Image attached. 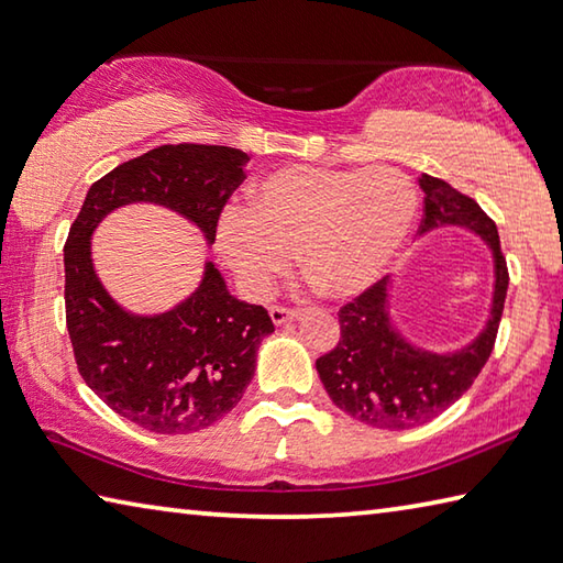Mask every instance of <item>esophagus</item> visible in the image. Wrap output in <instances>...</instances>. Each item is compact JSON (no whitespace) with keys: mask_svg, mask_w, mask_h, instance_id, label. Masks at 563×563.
Wrapping results in <instances>:
<instances>
[{"mask_svg":"<svg viewBox=\"0 0 563 563\" xmlns=\"http://www.w3.org/2000/svg\"><path fill=\"white\" fill-rule=\"evenodd\" d=\"M269 316H272V323H274V325H282V323H286V321H294V318L299 316V311H296V309H286V306H272Z\"/></svg>","mask_w":563,"mask_h":563,"instance_id":"esophagus-1","label":"esophagus"}]
</instances>
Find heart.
Masks as SVG:
<instances>
[{
  "mask_svg": "<svg viewBox=\"0 0 563 563\" xmlns=\"http://www.w3.org/2000/svg\"><path fill=\"white\" fill-rule=\"evenodd\" d=\"M417 208L397 168L286 166L250 188L245 213L220 220L218 250L250 296L267 294L296 252L318 291L353 299L395 262Z\"/></svg>",
  "mask_w": 563,
  "mask_h": 563,
  "instance_id": "obj_1",
  "label": "heart"
}]
</instances>
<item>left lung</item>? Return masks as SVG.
<instances>
[{
	"mask_svg": "<svg viewBox=\"0 0 563 563\" xmlns=\"http://www.w3.org/2000/svg\"><path fill=\"white\" fill-rule=\"evenodd\" d=\"M423 218L419 232L441 225L465 228L493 250L495 291L490 318L471 345L455 353H429L413 347L395 331L389 318V279H379L338 311L341 341L316 360L328 397L350 417L375 429L401 431L437 419L481 375L493 353L505 309L507 262L495 222L473 198L463 196L441 178L423 174Z\"/></svg>",
	"mask_w": 563,
	"mask_h": 563,
	"instance_id": "left-lung-1",
	"label": "left lung"
}]
</instances>
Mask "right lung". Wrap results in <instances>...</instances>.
Returning a JSON list of instances; mask_svg holds the SVG:
<instances>
[{"label":"right lung","instance_id":"1","mask_svg":"<svg viewBox=\"0 0 563 563\" xmlns=\"http://www.w3.org/2000/svg\"><path fill=\"white\" fill-rule=\"evenodd\" d=\"M247 162L232 146H156L95 181L70 225L63 247L66 325L78 373L112 411L146 431L190 433L225 417L252 382L257 347L274 323L267 309L228 291L213 262L172 311H124L95 274L90 238L114 208L156 203L194 222L213 245Z\"/></svg>","mask_w":563,"mask_h":563}]
</instances>
